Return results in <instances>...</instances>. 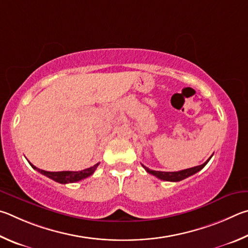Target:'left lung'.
Listing matches in <instances>:
<instances>
[{
	"instance_id": "obj_1",
	"label": "left lung",
	"mask_w": 248,
	"mask_h": 248,
	"mask_svg": "<svg viewBox=\"0 0 248 248\" xmlns=\"http://www.w3.org/2000/svg\"><path fill=\"white\" fill-rule=\"evenodd\" d=\"M211 158V157H210ZM210 158L207 160L205 163L201 164V166H197V167H194V168H189V169H185V170H182V171H177V172H161V171H154V170H150L147 167H145L144 164H141L142 168L145 169V170L149 173V174H153L155 177H158L160 180H163V181H169V182H180L182 180L186 179V177H188L190 175H194L195 173H197L198 171H201L202 169L206 166V164L209 162Z\"/></svg>"
}]
</instances>
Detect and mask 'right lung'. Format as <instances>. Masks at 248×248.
Segmentation results:
<instances>
[{"label":"right lung","instance_id":"1","mask_svg":"<svg viewBox=\"0 0 248 248\" xmlns=\"http://www.w3.org/2000/svg\"><path fill=\"white\" fill-rule=\"evenodd\" d=\"M30 166H31L34 169V170H37L38 172H40L41 174L46 175L47 177H50L51 180L58 182V183L67 184V183H74V182H78V181H80V180H84V179H86V177H88L91 174H93V172L95 171V169H97V167L99 166V163L94 164L93 167L88 168V169H85V170H81V171H77V172H74V171L49 172V171L40 170V169L36 168L31 163H30Z\"/></svg>","mask_w":248,"mask_h":248}]
</instances>
